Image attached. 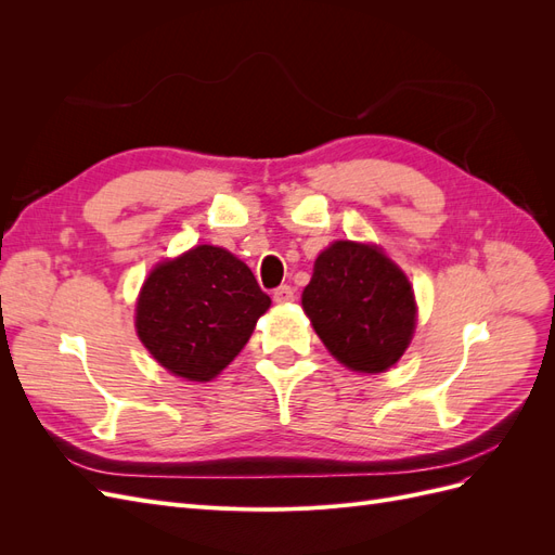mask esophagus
I'll return each instance as SVG.
<instances>
[{
  "instance_id": "34e87169",
  "label": "esophagus",
  "mask_w": 555,
  "mask_h": 555,
  "mask_svg": "<svg viewBox=\"0 0 555 555\" xmlns=\"http://www.w3.org/2000/svg\"><path fill=\"white\" fill-rule=\"evenodd\" d=\"M296 296H294V287H289V284H282V287H278L275 292H273V300L275 304H292Z\"/></svg>"
}]
</instances>
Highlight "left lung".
Instances as JSON below:
<instances>
[{
    "mask_svg": "<svg viewBox=\"0 0 555 555\" xmlns=\"http://www.w3.org/2000/svg\"><path fill=\"white\" fill-rule=\"evenodd\" d=\"M300 304L331 354L357 373L389 371L416 328L412 284L377 245H328Z\"/></svg>",
    "mask_w": 555,
    "mask_h": 555,
    "instance_id": "8db88e82",
    "label": "left lung"
}]
</instances>
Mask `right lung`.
Listing matches in <instances>:
<instances>
[{"label":"right lung","instance_id":"right-lung-1","mask_svg":"<svg viewBox=\"0 0 555 555\" xmlns=\"http://www.w3.org/2000/svg\"><path fill=\"white\" fill-rule=\"evenodd\" d=\"M268 308L271 298L238 257L196 245L150 271L137 300V333L176 377L210 382L238 357Z\"/></svg>","mask_w":555,"mask_h":555}]
</instances>
